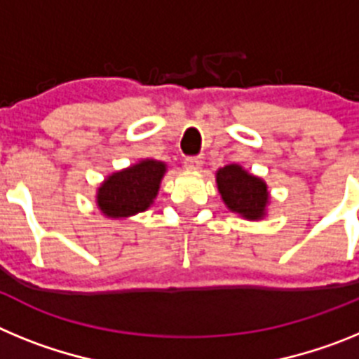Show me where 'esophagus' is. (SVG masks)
Wrapping results in <instances>:
<instances>
[{
  "mask_svg": "<svg viewBox=\"0 0 359 359\" xmlns=\"http://www.w3.org/2000/svg\"><path fill=\"white\" fill-rule=\"evenodd\" d=\"M203 167V160L199 156H190L185 160L187 170H199Z\"/></svg>",
  "mask_w": 359,
  "mask_h": 359,
  "instance_id": "esophagus-1",
  "label": "esophagus"
}]
</instances>
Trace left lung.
Here are the masks:
<instances>
[{"mask_svg":"<svg viewBox=\"0 0 359 359\" xmlns=\"http://www.w3.org/2000/svg\"><path fill=\"white\" fill-rule=\"evenodd\" d=\"M215 182L228 210L236 212L241 217L250 221L264 217L269 192L268 185L261 177L250 174L241 165L231 163L217 170Z\"/></svg>","mask_w":359,"mask_h":359,"instance_id":"1","label":"left lung"}]
</instances>
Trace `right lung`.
<instances>
[{
  "label": "right lung",
  "mask_w": 359,
  "mask_h": 359,
  "mask_svg": "<svg viewBox=\"0 0 359 359\" xmlns=\"http://www.w3.org/2000/svg\"><path fill=\"white\" fill-rule=\"evenodd\" d=\"M167 165L158 160H142L120 172L111 174L97 190V205L113 219L131 217L145 212L160 190Z\"/></svg>",
  "instance_id": "obj_1"
}]
</instances>
